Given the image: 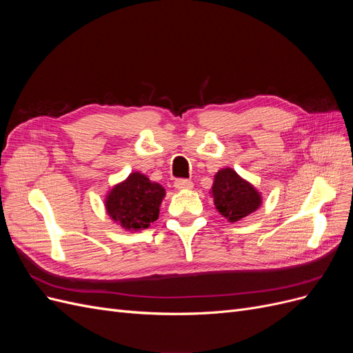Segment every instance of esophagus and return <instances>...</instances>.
Segmentation results:
<instances>
[{"label": "esophagus", "mask_w": 353, "mask_h": 353, "mask_svg": "<svg viewBox=\"0 0 353 353\" xmlns=\"http://www.w3.org/2000/svg\"><path fill=\"white\" fill-rule=\"evenodd\" d=\"M193 187H194L193 181H190V179H176L175 181V188H178V190H191Z\"/></svg>", "instance_id": "34e87169"}]
</instances>
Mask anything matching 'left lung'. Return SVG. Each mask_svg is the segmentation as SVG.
<instances>
[{"instance_id":"8db88e82","label":"left lung","mask_w":353,"mask_h":353,"mask_svg":"<svg viewBox=\"0 0 353 353\" xmlns=\"http://www.w3.org/2000/svg\"><path fill=\"white\" fill-rule=\"evenodd\" d=\"M209 193L216 210L230 222L241 221L262 205L259 191L231 168L218 170Z\"/></svg>"}]
</instances>
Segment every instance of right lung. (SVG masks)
<instances>
[{"instance_id":"1","label":"right lung","mask_w":353,"mask_h":353,"mask_svg":"<svg viewBox=\"0 0 353 353\" xmlns=\"http://www.w3.org/2000/svg\"><path fill=\"white\" fill-rule=\"evenodd\" d=\"M165 188L144 174L132 172L116 184L105 196L108 215L126 231H140L150 227L159 218Z\"/></svg>"}]
</instances>
